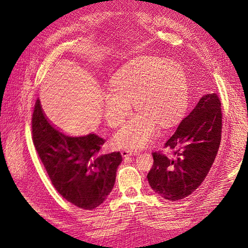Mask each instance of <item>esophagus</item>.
Listing matches in <instances>:
<instances>
[{
    "label": "esophagus",
    "mask_w": 248,
    "mask_h": 248,
    "mask_svg": "<svg viewBox=\"0 0 248 248\" xmlns=\"http://www.w3.org/2000/svg\"><path fill=\"white\" fill-rule=\"evenodd\" d=\"M136 154L135 153H133V151H129V150H123L122 151V155L124 156V157H130V156H133V155H135Z\"/></svg>",
    "instance_id": "esophagus-1"
}]
</instances>
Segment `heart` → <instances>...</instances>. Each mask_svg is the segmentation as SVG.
I'll list each match as a JSON object with an SVG mask.
<instances>
[{"label":"heart","instance_id":"1","mask_svg":"<svg viewBox=\"0 0 248 248\" xmlns=\"http://www.w3.org/2000/svg\"><path fill=\"white\" fill-rule=\"evenodd\" d=\"M111 85L112 90L102 94L109 125L123 124L132 113V103L139 112L114 135L112 144L118 149L145 148L157 137L158 126H172L186 110V76L176 62L156 58L135 60L117 72Z\"/></svg>","mask_w":248,"mask_h":248}]
</instances>
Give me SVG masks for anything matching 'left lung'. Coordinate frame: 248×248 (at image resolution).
<instances>
[{
	"label": "left lung",
	"mask_w": 248,
	"mask_h": 248,
	"mask_svg": "<svg viewBox=\"0 0 248 248\" xmlns=\"http://www.w3.org/2000/svg\"><path fill=\"white\" fill-rule=\"evenodd\" d=\"M221 103L217 93H207L181 121L166 142L172 156L154 153L147 174L149 186L169 201L185 199L201 186L217 155L221 138Z\"/></svg>",
	"instance_id": "1"
}]
</instances>
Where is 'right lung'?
I'll return each mask as SVG.
<instances>
[{
  "instance_id": "1",
  "label": "right lung",
  "mask_w": 248,
  "mask_h": 248,
  "mask_svg": "<svg viewBox=\"0 0 248 248\" xmlns=\"http://www.w3.org/2000/svg\"><path fill=\"white\" fill-rule=\"evenodd\" d=\"M31 133L38 155L60 195L85 210L97 208L112 190L121 153L98 155L105 140L95 134L68 136L52 125L37 100Z\"/></svg>"
}]
</instances>
